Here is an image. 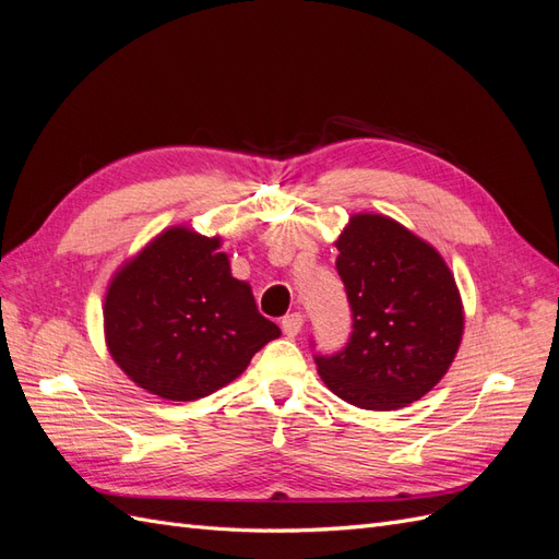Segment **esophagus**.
<instances>
[{
    "mask_svg": "<svg viewBox=\"0 0 559 559\" xmlns=\"http://www.w3.org/2000/svg\"><path fill=\"white\" fill-rule=\"evenodd\" d=\"M302 314L300 312H292V314H286L284 319H282V331H284V335H289V337H296L298 333H300V329H302Z\"/></svg>",
    "mask_w": 559,
    "mask_h": 559,
    "instance_id": "esophagus-1",
    "label": "esophagus"
}]
</instances>
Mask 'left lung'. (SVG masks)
I'll return each instance as SVG.
<instances>
[{"label": "left lung", "mask_w": 559, "mask_h": 559, "mask_svg": "<svg viewBox=\"0 0 559 559\" xmlns=\"http://www.w3.org/2000/svg\"><path fill=\"white\" fill-rule=\"evenodd\" d=\"M352 335L314 357L335 396L364 411H399L448 373L464 333L454 275L429 242L382 214H354L335 240Z\"/></svg>", "instance_id": "8db88e82"}]
</instances>
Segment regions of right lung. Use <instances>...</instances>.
<instances>
[{
	"label": "right lung",
	"mask_w": 559,
	"mask_h": 559,
	"mask_svg": "<svg viewBox=\"0 0 559 559\" xmlns=\"http://www.w3.org/2000/svg\"><path fill=\"white\" fill-rule=\"evenodd\" d=\"M218 247L222 238L173 226L118 267L107 286V349L148 394L210 396L282 333L259 312L251 286L230 275Z\"/></svg>",
	"instance_id": "add662e5"
}]
</instances>
